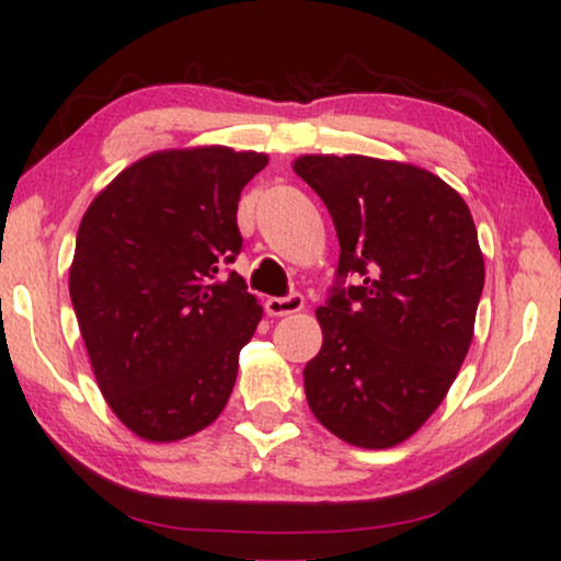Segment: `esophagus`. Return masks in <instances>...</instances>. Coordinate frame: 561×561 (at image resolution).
Returning a JSON list of instances; mask_svg holds the SVG:
<instances>
[{
	"label": "esophagus",
	"mask_w": 561,
	"mask_h": 561,
	"mask_svg": "<svg viewBox=\"0 0 561 561\" xmlns=\"http://www.w3.org/2000/svg\"><path fill=\"white\" fill-rule=\"evenodd\" d=\"M264 308L272 318H285V316H295V312H302L305 300H302V295L268 297V300L264 302Z\"/></svg>",
	"instance_id": "34e87169"
}]
</instances>
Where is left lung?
<instances>
[{
  "label": "left lung",
  "instance_id": "1",
  "mask_svg": "<svg viewBox=\"0 0 561 561\" xmlns=\"http://www.w3.org/2000/svg\"><path fill=\"white\" fill-rule=\"evenodd\" d=\"M341 243L323 346L305 367L312 415L362 449H390L442 405L465 364L484 259L461 194L415 163L310 153L293 163Z\"/></svg>",
  "mask_w": 561,
  "mask_h": 561
}]
</instances>
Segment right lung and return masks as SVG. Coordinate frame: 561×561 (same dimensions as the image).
Returning a JSON list of instances; mask_svg holds the SVG:
<instances>
[{
	"label": "right lung",
	"instance_id": "obj_1",
	"mask_svg": "<svg viewBox=\"0 0 561 561\" xmlns=\"http://www.w3.org/2000/svg\"><path fill=\"white\" fill-rule=\"evenodd\" d=\"M266 153L169 148L123 169L81 218L69 293L112 413L138 438L182 442L228 405L261 305L243 276V186Z\"/></svg>",
	"mask_w": 561,
	"mask_h": 561
}]
</instances>
